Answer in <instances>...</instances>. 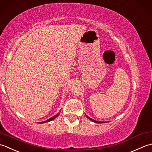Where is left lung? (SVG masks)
<instances>
[{
    "mask_svg": "<svg viewBox=\"0 0 152 152\" xmlns=\"http://www.w3.org/2000/svg\"><path fill=\"white\" fill-rule=\"evenodd\" d=\"M86 117H87L88 119H89L91 121H93V122H94V123H106V122H104V121H95V120H94V119H91V117H88L87 115H86Z\"/></svg>",
    "mask_w": 152,
    "mask_h": 152,
    "instance_id": "1",
    "label": "left lung"
}]
</instances>
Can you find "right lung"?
Segmentation results:
<instances>
[{
    "label": "right lung",
    "instance_id": "obj_1",
    "mask_svg": "<svg viewBox=\"0 0 152 152\" xmlns=\"http://www.w3.org/2000/svg\"><path fill=\"white\" fill-rule=\"evenodd\" d=\"M60 112H59L57 115H54V116H53L52 117H51V118H50L49 119H48V120H46V121H42V122H40L39 123H47V122H49V121H52L53 119H54L55 118H56V117L59 115V114H60Z\"/></svg>",
    "mask_w": 152,
    "mask_h": 152
}]
</instances>
